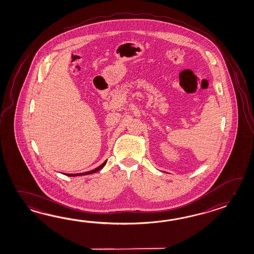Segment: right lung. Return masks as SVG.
Instances as JSON below:
<instances>
[{
  "label": "right lung",
  "mask_w": 254,
  "mask_h": 254,
  "mask_svg": "<svg viewBox=\"0 0 254 254\" xmlns=\"http://www.w3.org/2000/svg\"><path fill=\"white\" fill-rule=\"evenodd\" d=\"M106 162L107 161H105V162H103L102 165H100L99 167L95 168L94 170H92V171H89V172H87V173H76V174H67V176H79V175H88V174H92V173H97L99 172L100 170H102L103 167H104V165L106 164Z\"/></svg>",
  "instance_id": "right-lung-1"
}]
</instances>
